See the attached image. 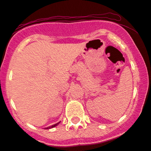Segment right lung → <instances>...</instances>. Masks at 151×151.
<instances>
[{"instance_id":"1","label":"right lung","mask_w":151,"mask_h":151,"mask_svg":"<svg viewBox=\"0 0 151 151\" xmlns=\"http://www.w3.org/2000/svg\"><path fill=\"white\" fill-rule=\"evenodd\" d=\"M60 123V122H57V123H56V124H54V125H51V126H49V127H45V128L44 129H46V130H48V129H51V128H53V127H56V126H57L58 125H59V124Z\"/></svg>"}]
</instances>
